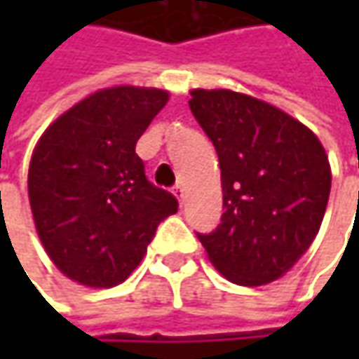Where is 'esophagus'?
<instances>
[{"instance_id":"esophagus-1","label":"esophagus","mask_w":359,"mask_h":359,"mask_svg":"<svg viewBox=\"0 0 359 359\" xmlns=\"http://www.w3.org/2000/svg\"><path fill=\"white\" fill-rule=\"evenodd\" d=\"M173 196L180 200V203H184V187L182 186H175L173 187Z\"/></svg>"}]
</instances>
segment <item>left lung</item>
I'll list each match as a JSON object with an SVG mask.
<instances>
[{"label": "left lung", "mask_w": 359, "mask_h": 359, "mask_svg": "<svg viewBox=\"0 0 359 359\" xmlns=\"http://www.w3.org/2000/svg\"><path fill=\"white\" fill-rule=\"evenodd\" d=\"M189 109L217 151L226 210L198 240L229 282L254 287L282 278L324 219L332 187L324 145L252 95L194 90Z\"/></svg>", "instance_id": "left-lung-1"}]
</instances>
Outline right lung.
Masks as SVG:
<instances>
[{
  "label": "right lung",
  "mask_w": 359,
  "mask_h": 359,
  "mask_svg": "<svg viewBox=\"0 0 359 359\" xmlns=\"http://www.w3.org/2000/svg\"><path fill=\"white\" fill-rule=\"evenodd\" d=\"M168 91H95L37 142L27 191L37 236L69 280L114 287L140 266L177 200L145 177L135 144L168 104Z\"/></svg>",
  "instance_id": "right-lung-1"
}]
</instances>
